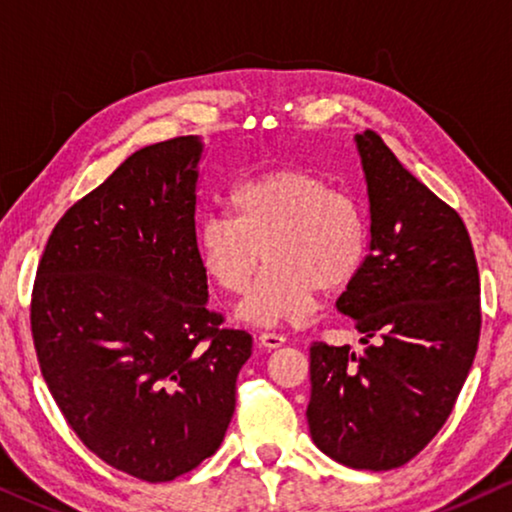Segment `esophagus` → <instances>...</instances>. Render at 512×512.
I'll use <instances>...</instances> for the list:
<instances>
[{
	"label": "esophagus",
	"instance_id": "obj_1",
	"mask_svg": "<svg viewBox=\"0 0 512 512\" xmlns=\"http://www.w3.org/2000/svg\"><path fill=\"white\" fill-rule=\"evenodd\" d=\"M258 342H261V345H263L265 349H277V347H282V345H284L286 338H284L282 333H275V331H265V333L258 335Z\"/></svg>",
	"mask_w": 512,
	"mask_h": 512
}]
</instances>
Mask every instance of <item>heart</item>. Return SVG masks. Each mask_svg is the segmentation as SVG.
I'll use <instances>...</instances> for the list:
<instances>
[{
    "instance_id": "1",
    "label": "heart",
    "mask_w": 512,
    "mask_h": 512,
    "mask_svg": "<svg viewBox=\"0 0 512 512\" xmlns=\"http://www.w3.org/2000/svg\"><path fill=\"white\" fill-rule=\"evenodd\" d=\"M229 216L207 214L195 226L202 270L228 293L249 289L263 254L270 268L237 307L254 326L298 321L317 293L354 284L368 256V228L349 195L305 170H272L233 186Z\"/></svg>"
}]
</instances>
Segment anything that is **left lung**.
Instances as JSON below:
<instances>
[{"instance_id": "1", "label": "left lung", "mask_w": 512, "mask_h": 512, "mask_svg": "<svg viewBox=\"0 0 512 512\" xmlns=\"http://www.w3.org/2000/svg\"><path fill=\"white\" fill-rule=\"evenodd\" d=\"M354 139L370 244L335 305L368 347L354 354L349 345L312 342L307 424L331 459L389 471L422 452L457 403L478 352L480 277L461 216L412 177L377 132Z\"/></svg>"}]
</instances>
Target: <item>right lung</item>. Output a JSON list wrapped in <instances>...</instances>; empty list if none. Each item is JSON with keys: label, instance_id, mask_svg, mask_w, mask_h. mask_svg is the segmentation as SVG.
<instances>
[{"label": "right lung", "instance_id": "add662e5", "mask_svg": "<svg viewBox=\"0 0 512 512\" xmlns=\"http://www.w3.org/2000/svg\"><path fill=\"white\" fill-rule=\"evenodd\" d=\"M198 137L144 146L65 212L41 256V375L90 452L146 482L219 450L251 335L207 307L195 251Z\"/></svg>", "mask_w": 512, "mask_h": 512}]
</instances>
